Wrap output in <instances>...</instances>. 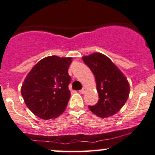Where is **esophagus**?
Returning a JSON list of instances; mask_svg holds the SVG:
<instances>
[{
	"instance_id": "obj_1",
	"label": "esophagus",
	"mask_w": 155,
	"mask_h": 155,
	"mask_svg": "<svg viewBox=\"0 0 155 155\" xmlns=\"http://www.w3.org/2000/svg\"><path fill=\"white\" fill-rule=\"evenodd\" d=\"M85 91H86V88H85V87H83L82 90L79 91V93H80L81 94H83L85 93Z\"/></svg>"
}]
</instances>
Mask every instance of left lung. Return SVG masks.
I'll use <instances>...</instances> for the list:
<instances>
[{
  "label": "left lung",
  "instance_id": "left-lung-1",
  "mask_svg": "<svg viewBox=\"0 0 155 155\" xmlns=\"http://www.w3.org/2000/svg\"><path fill=\"white\" fill-rule=\"evenodd\" d=\"M82 60L95 76L99 101L88 107L97 116L108 118L116 114L125 104L130 94L127 79L109 58L100 52L83 56Z\"/></svg>",
  "mask_w": 155,
  "mask_h": 155
}]
</instances>
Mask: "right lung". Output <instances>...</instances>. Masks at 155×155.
I'll return each mask as SVG.
<instances>
[{"label": "right lung", "instance_id": "right-lung-1", "mask_svg": "<svg viewBox=\"0 0 155 155\" xmlns=\"http://www.w3.org/2000/svg\"><path fill=\"white\" fill-rule=\"evenodd\" d=\"M72 58L48 56L26 76L21 93L28 108L40 118L54 119L66 109L70 97L68 68Z\"/></svg>", "mask_w": 155, "mask_h": 155}]
</instances>
